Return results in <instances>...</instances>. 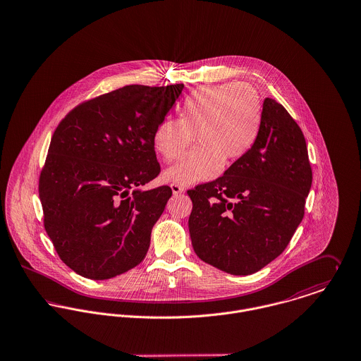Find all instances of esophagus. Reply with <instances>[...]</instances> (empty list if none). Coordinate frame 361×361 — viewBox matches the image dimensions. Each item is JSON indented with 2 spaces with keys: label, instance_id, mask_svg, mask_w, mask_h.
<instances>
[{
  "label": "esophagus",
  "instance_id": "esophagus-1",
  "mask_svg": "<svg viewBox=\"0 0 361 361\" xmlns=\"http://www.w3.org/2000/svg\"><path fill=\"white\" fill-rule=\"evenodd\" d=\"M170 188H171V191H173L174 195H178V194H183V192H184V188H183L181 185H178V184H171Z\"/></svg>",
  "mask_w": 361,
  "mask_h": 361
}]
</instances>
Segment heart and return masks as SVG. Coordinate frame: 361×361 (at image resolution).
<instances>
[{
	"label": "heart",
	"mask_w": 361,
	"mask_h": 361,
	"mask_svg": "<svg viewBox=\"0 0 361 361\" xmlns=\"http://www.w3.org/2000/svg\"><path fill=\"white\" fill-rule=\"evenodd\" d=\"M263 121L259 92L246 82H224L195 90L181 106V118H166L154 133V147L166 161L187 152L163 177L178 185L214 178L223 167L240 161L256 144Z\"/></svg>",
	"instance_id": "1"
}]
</instances>
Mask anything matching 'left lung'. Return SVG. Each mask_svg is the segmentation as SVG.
I'll use <instances>...</instances> for the list:
<instances>
[{"mask_svg":"<svg viewBox=\"0 0 361 361\" xmlns=\"http://www.w3.org/2000/svg\"><path fill=\"white\" fill-rule=\"evenodd\" d=\"M312 181L300 127L281 104L266 98L260 133L249 154L217 180L188 191L195 253L228 274L259 271L295 234Z\"/></svg>","mask_w":361,"mask_h":361,"instance_id":"8db88e82","label":"left lung"}]
</instances>
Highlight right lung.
I'll list each match as a JSON object with an SVG mask.
<instances>
[{"label":"right lung","mask_w":361,"mask_h":361,"mask_svg":"<svg viewBox=\"0 0 361 361\" xmlns=\"http://www.w3.org/2000/svg\"><path fill=\"white\" fill-rule=\"evenodd\" d=\"M184 84L126 85L76 106L56 127L44 169V227L62 262L108 280L140 264L171 197L144 191L161 173L154 133Z\"/></svg>","instance_id":"right-lung-1"}]
</instances>
